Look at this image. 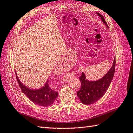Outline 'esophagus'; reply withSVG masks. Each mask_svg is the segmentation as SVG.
Here are the masks:
<instances>
[{
	"mask_svg": "<svg viewBox=\"0 0 133 133\" xmlns=\"http://www.w3.org/2000/svg\"><path fill=\"white\" fill-rule=\"evenodd\" d=\"M65 65V62H64H64L63 61V62H61L60 64V66H64Z\"/></svg>",
	"mask_w": 133,
	"mask_h": 133,
	"instance_id": "esophagus-1",
	"label": "esophagus"
}]
</instances>
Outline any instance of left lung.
I'll return each mask as SVG.
<instances>
[{"label": "left lung", "mask_w": 133, "mask_h": 133, "mask_svg": "<svg viewBox=\"0 0 133 133\" xmlns=\"http://www.w3.org/2000/svg\"><path fill=\"white\" fill-rule=\"evenodd\" d=\"M97 15L106 26L109 27L104 17L101 14L97 12ZM115 58L114 60L112 66L105 76L95 81H88L85 79V75L82 72L79 80L81 83V87L79 91L77 92L79 97L82 103L84 105H91L94 103L101 98L105 95L112 81L115 69Z\"/></svg>", "instance_id": "obj_1"}]
</instances>
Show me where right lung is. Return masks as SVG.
Listing matches in <instances>:
<instances>
[{
    "instance_id": "right-lung-1",
    "label": "right lung",
    "mask_w": 133,
    "mask_h": 133,
    "mask_svg": "<svg viewBox=\"0 0 133 133\" xmlns=\"http://www.w3.org/2000/svg\"><path fill=\"white\" fill-rule=\"evenodd\" d=\"M16 74L17 80L18 82L21 90L28 98H29L34 103L40 106L48 107L51 105L56 99L58 96V92L54 90L49 85L48 79L45 85L41 88L33 89L28 88L21 83L18 78L17 77V73Z\"/></svg>"
}]
</instances>
